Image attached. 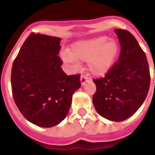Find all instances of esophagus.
Segmentation results:
<instances>
[{
	"instance_id": "1",
	"label": "esophagus",
	"mask_w": 155,
	"mask_h": 155,
	"mask_svg": "<svg viewBox=\"0 0 155 155\" xmlns=\"http://www.w3.org/2000/svg\"><path fill=\"white\" fill-rule=\"evenodd\" d=\"M90 81V78L86 76V75H84V74H82V75L81 76V82L82 85H84V84L86 83L87 81Z\"/></svg>"
}]
</instances>
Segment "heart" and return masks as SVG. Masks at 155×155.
<instances>
[{"mask_svg":"<svg viewBox=\"0 0 155 155\" xmlns=\"http://www.w3.org/2000/svg\"><path fill=\"white\" fill-rule=\"evenodd\" d=\"M118 44L113 39L102 36L74 43L70 52H63L62 59L74 66L78 61H88L89 71L94 75H104L114 64L118 53Z\"/></svg>","mask_w":155,"mask_h":155,"instance_id":"b5f03b06","label":"heart"}]
</instances>
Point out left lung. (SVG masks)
Listing matches in <instances>:
<instances>
[{
	"label": "left lung",
	"mask_w": 155,
	"mask_h": 155,
	"mask_svg": "<svg viewBox=\"0 0 155 155\" xmlns=\"http://www.w3.org/2000/svg\"><path fill=\"white\" fill-rule=\"evenodd\" d=\"M114 31L121 46L119 58L104 77L93 80L96 84L93 103L103 117L121 121L131 117L144 103L150 74L145 53L136 38L125 29Z\"/></svg>",
	"instance_id": "1"
}]
</instances>
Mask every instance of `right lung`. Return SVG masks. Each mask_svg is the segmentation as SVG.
Listing matches in <instances>:
<instances>
[{"instance_id":"add662e5","label":"right lung","mask_w":155,"mask_h":155,"mask_svg":"<svg viewBox=\"0 0 155 155\" xmlns=\"http://www.w3.org/2000/svg\"><path fill=\"white\" fill-rule=\"evenodd\" d=\"M61 40L32 33L12 66L15 103L25 118L38 127H54L63 121L72 95L81 86V74L67 75L61 69Z\"/></svg>"}]
</instances>
